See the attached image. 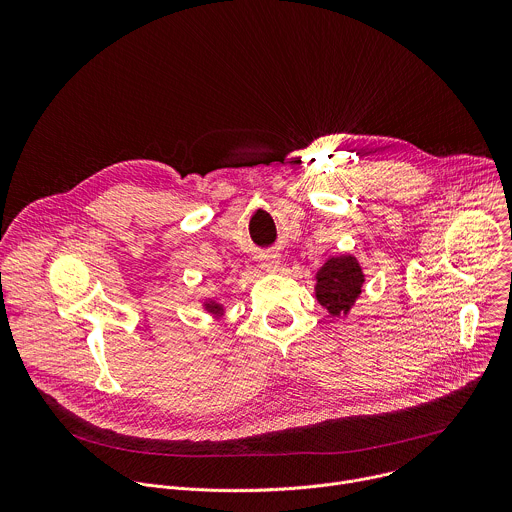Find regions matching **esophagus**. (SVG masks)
I'll return each instance as SVG.
<instances>
[{
    "label": "esophagus",
    "instance_id": "esophagus-1",
    "mask_svg": "<svg viewBox=\"0 0 512 512\" xmlns=\"http://www.w3.org/2000/svg\"><path fill=\"white\" fill-rule=\"evenodd\" d=\"M261 267H263L265 271L275 273V271H279V267H281V257H279L277 253H265V255H261Z\"/></svg>",
    "mask_w": 512,
    "mask_h": 512
}]
</instances>
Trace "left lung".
Returning <instances> with one entry per match:
<instances>
[{"label":"left lung","instance_id":"8db88e82","mask_svg":"<svg viewBox=\"0 0 512 512\" xmlns=\"http://www.w3.org/2000/svg\"><path fill=\"white\" fill-rule=\"evenodd\" d=\"M314 277L316 302L334 318L350 314L367 281L360 261L352 253L330 255Z\"/></svg>","mask_w":512,"mask_h":512}]
</instances>
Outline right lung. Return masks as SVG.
Segmentation results:
<instances>
[{
  "instance_id": "right-lung-1",
  "label": "right lung",
  "mask_w": 512,
  "mask_h": 512,
  "mask_svg": "<svg viewBox=\"0 0 512 512\" xmlns=\"http://www.w3.org/2000/svg\"><path fill=\"white\" fill-rule=\"evenodd\" d=\"M202 310H204L206 314H210L212 318H225V314H227L225 304H223L221 300H218V298H212V296H208V298L202 300Z\"/></svg>"
}]
</instances>
